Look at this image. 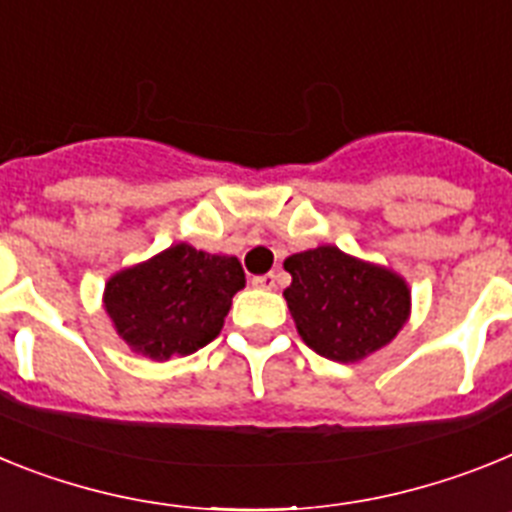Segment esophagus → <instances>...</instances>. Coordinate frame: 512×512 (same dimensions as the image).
Segmentation results:
<instances>
[{
	"instance_id": "esophagus-1",
	"label": "esophagus",
	"mask_w": 512,
	"mask_h": 512,
	"mask_svg": "<svg viewBox=\"0 0 512 512\" xmlns=\"http://www.w3.org/2000/svg\"><path fill=\"white\" fill-rule=\"evenodd\" d=\"M275 281H278V278H275L273 273L255 275V278H252V286H255V288H265V291H270V288H275Z\"/></svg>"
}]
</instances>
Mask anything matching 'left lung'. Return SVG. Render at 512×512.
Wrapping results in <instances>:
<instances>
[{
  "label": "left lung",
  "mask_w": 512,
  "mask_h": 512,
  "mask_svg": "<svg viewBox=\"0 0 512 512\" xmlns=\"http://www.w3.org/2000/svg\"><path fill=\"white\" fill-rule=\"evenodd\" d=\"M283 268L291 273L283 296L301 340L330 361H363L389 345L410 317L402 275L332 244L286 257Z\"/></svg>",
  "instance_id": "left-lung-1"
}]
</instances>
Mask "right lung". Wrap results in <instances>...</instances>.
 <instances>
[{
  "instance_id": "obj_1",
  "label": "right lung",
  "mask_w": 512,
  "mask_h": 512,
  "mask_svg": "<svg viewBox=\"0 0 512 512\" xmlns=\"http://www.w3.org/2000/svg\"><path fill=\"white\" fill-rule=\"evenodd\" d=\"M242 288L244 270L237 257L180 242L110 275L102 301L133 353L170 361L219 337L231 299Z\"/></svg>"
}]
</instances>
